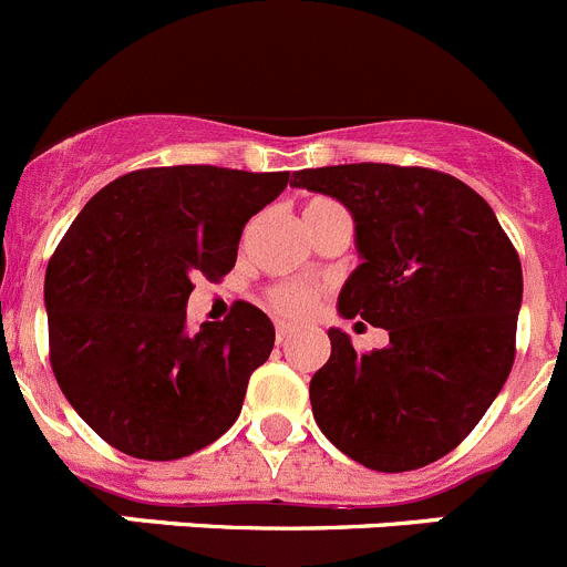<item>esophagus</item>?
<instances>
[{"label":"esophagus","instance_id":"obj_1","mask_svg":"<svg viewBox=\"0 0 567 567\" xmlns=\"http://www.w3.org/2000/svg\"><path fill=\"white\" fill-rule=\"evenodd\" d=\"M289 337H292V326L284 323V320H278V323H275V340H278V346H284Z\"/></svg>","mask_w":567,"mask_h":567}]
</instances>
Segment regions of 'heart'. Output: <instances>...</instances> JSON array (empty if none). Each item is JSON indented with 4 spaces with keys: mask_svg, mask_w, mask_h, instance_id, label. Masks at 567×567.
<instances>
[{
    "mask_svg": "<svg viewBox=\"0 0 567 567\" xmlns=\"http://www.w3.org/2000/svg\"><path fill=\"white\" fill-rule=\"evenodd\" d=\"M334 213H346L342 210L340 202L329 199V196H309L300 207V216H303V225L311 227L323 221L326 216H334ZM267 306L280 315V318L289 320H300L309 318L311 311L318 309L320 303V289L311 287V284H272L267 289Z\"/></svg>",
    "mask_w": 567,
    "mask_h": 567,
    "instance_id": "1",
    "label": "heart"
}]
</instances>
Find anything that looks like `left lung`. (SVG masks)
<instances>
[{
  "label": "left lung",
  "instance_id": "left-lung-1",
  "mask_svg": "<svg viewBox=\"0 0 567 567\" xmlns=\"http://www.w3.org/2000/svg\"><path fill=\"white\" fill-rule=\"evenodd\" d=\"M295 188L340 199L362 264L340 292L342 318L391 334L371 354L329 331L309 382L315 422L348 458L410 472L453 453L512 371L523 300L520 256L470 185L419 165L351 163L295 174Z\"/></svg>",
  "mask_w": 567,
  "mask_h": 567
}]
</instances>
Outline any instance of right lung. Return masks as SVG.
<instances>
[{"label": "right lung", "mask_w": 567, "mask_h": 567, "mask_svg": "<svg viewBox=\"0 0 567 567\" xmlns=\"http://www.w3.org/2000/svg\"><path fill=\"white\" fill-rule=\"evenodd\" d=\"M289 171L168 165L97 190L44 275L50 365L66 402L114 450L174 461L213 444L241 413L272 320L236 300L219 323L185 326L194 280H221L244 225Z\"/></svg>", "instance_id": "obj_1"}]
</instances>
